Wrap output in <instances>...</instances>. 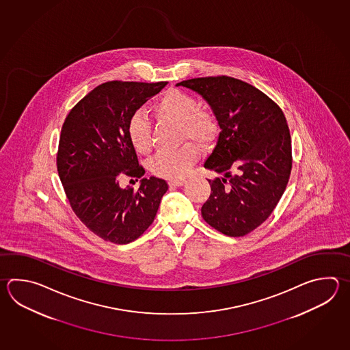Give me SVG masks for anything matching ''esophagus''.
I'll return each mask as SVG.
<instances>
[{
    "instance_id": "esophagus-1",
    "label": "esophagus",
    "mask_w": 350,
    "mask_h": 350,
    "mask_svg": "<svg viewBox=\"0 0 350 350\" xmlns=\"http://www.w3.org/2000/svg\"><path fill=\"white\" fill-rule=\"evenodd\" d=\"M168 183L170 187H180L186 183V179H172Z\"/></svg>"
}]
</instances>
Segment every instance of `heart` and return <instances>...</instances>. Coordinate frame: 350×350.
<instances>
[{
	"label": "heart",
	"mask_w": 350,
	"mask_h": 350,
	"mask_svg": "<svg viewBox=\"0 0 350 350\" xmlns=\"http://www.w3.org/2000/svg\"><path fill=\"white\" fill-rule=\"evenodd\" d=\"M198 100L177 88H170L158 98L154 112L179 124L182 142L193 141L200 147H208L218 133V123L207 108L198 107ZM127 133L133 148L141 154H148L153 148L152 127L144 114H132L127 123ZM200 158V150L192 142H187L176 150H161L152 158L150 171L162 178L177 179L186 176Z\"/></svg>",
	"instance_id": "obj_1"
}]
</instances>
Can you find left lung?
<instances>
[{"instance_id":"obj_1","label":"left lung","mask_w":350,"mask_h":350,"mask_svg":"<svg viewBox=\"0 0 350 350\" xmlns=\"http://www.w3.org/2000/svg\"><path fill=\"white\" fill-rule=\"evenodd\" d=\"M177 86L200 93L221 129L204 168L224 177L208 179L212 192L202 217L226 236H245L268 219L286 191L293 162L286 116L265 93L229 76Z\"/></svg>"}]
</instances>
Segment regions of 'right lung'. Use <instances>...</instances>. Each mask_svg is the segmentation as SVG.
<instances>
[{"label":"right lung","mask_w":350,"mask_h":350,"mask_svg":"<svg viewBox=\"0 0 350 350\" xmlns=\"http://www.w3.org/2000/svg\"><path fill=\"white\" fill-rule=\"evenodd\" d=\"M167 82L108 81L93 88L67 114L58 142L57 171L72 211L96 236L127 244L154 221L168 185L143 178L138 190H123V175L142 178L127 123Z\"/></svg>","instance_id":"obj_1"}]
</instances>
